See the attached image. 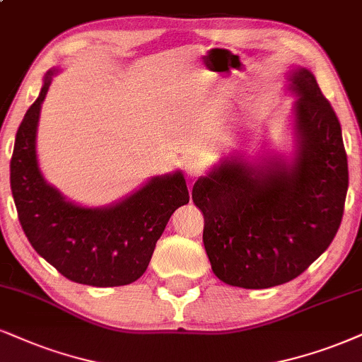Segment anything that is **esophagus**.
Here are the masks:
<instances>
[{
	"instance_id": "esophagus-1",
	"label": "esophagus",
	"mask_w": 362,
	"mask_h": 362,
	"mask_svg": "<svg viewBox=\"0 0 362 362\" xmlns=\"http://www.w3.org/2000/svg\"><path fill=\"white\" fill-rule=\"evenodd\" d=\"M185 171H186V174H188V176L191 177V180H196V177L202 176V174L204 173V164H203L199 159L191 158V159L186 160Z\"/></svg>"
}]
</instances>
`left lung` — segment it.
I'll return each mask as SVG.
<instances>
[{
    "label": "left lung",
    "instance_id": "1",
    "mask_svg": "<svg viewBox=\"0 0 362 362\" xmlns=\"http://www.w3.org/2000/svg\"><path fill=\"white\" fill-rule=\"evenodd\" d=\"M293 153L225 156L193 186L213 274L242 288L290 282L327 250L349 186L337 115L314 74L292 66Z\"/></svg>",
    "mask_w": 362,
    "mask_h": 362
}]
</instances>
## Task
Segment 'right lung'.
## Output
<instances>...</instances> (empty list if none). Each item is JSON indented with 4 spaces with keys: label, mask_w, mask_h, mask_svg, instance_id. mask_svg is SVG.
<instances>
[{
    "label": "right lung",
    "mask_w": 362,
    "mask_h": 362,
    "mask_svg": "<svg viewBox=\"0 0 362 362\" xmlns=\"http://www.w3.org/2000/svg\"><path fill=\"white\" fill-rule=\"evenodd\" d=\"M58 72L52 69L45 75L38 99L16 132L10 182L21 228L38 255L72 282L132 284L146 272L169 218L189 203L186 180L180 169L154 176L107 206L88 208L66 199L45 180L37 156L42 104Z\"/></svg>",
    "instance_id": "1"
}]
</instances>
